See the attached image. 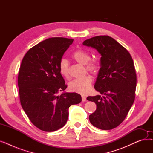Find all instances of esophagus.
<instances>
[{
	"mask_svg": "<svg viewBox=\"0 0 153 153\" xmlns=\"http://www.w3.org/2000/svg\"><path fill=\"white\" fill-rule=\"evenodd\" d=\"M86 100H87V99H86V97H85V96L82 95V102H85Z\"/></svg>",
	"mask_w": 153,
	"mask_h": 153,
	"instance_id": "obj_1",
	"label": "esophagus"
}]
</instances>
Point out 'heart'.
Returning <instances> with one entry per match:
<instances>
[{
	"label": "heart",
	"mask_w": 153,
	"mask_h": 153,
	"mask_svg": "<svg viewBox=\"0 0 153 153\" xmlns=\"http://www.w3.org/2000/svg\"><path fill=\"white\" fill-rule=\"evenodd\" d=\"M72 57L77 62L85 65L86 70L92 74H96L99 71V63L95 60H91V55L87 51L79 49L76 50L72 55ZM59 69L61 74L66 79H69V63L66 59H62L59 62ZM93 82L92 77L87 76L82 78L73 80L69 84V89L72 91L81 94H86L89 92Z\"/></svg>",
	"instance_id": "heart-1"
}]
</instances>
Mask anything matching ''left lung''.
Segmentation results:
<instances>
[{"mask_svg":"<svg viewBox=\"0 0 153 153\" xmlns=\"http://www.w3.org/2000/svg\"><path fill=\"white\" fill-rule=\"evenodd\" d=\"M84 46L100 54V68L94 85L104 96H89L97 108L89 115L91 124L103 130H111L121 124L135 98L136 74L130 54L109 36H97L85 40Z\"/></svg>","mask_w":153,"mask_h":153,"instance_id":"obj_1","label":"left lung"}]
</instances>
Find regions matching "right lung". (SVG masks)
<instances>
[{
  "label": "right lung",
  "instance_id": "right-lung-1",
  "mask_svg": "<svg viewBox=\"0 0 153 153\" xmlns=\"http://www.w3.org/2000/svg\"><path fill=\"white\" fill-rule=\"evenodd\" d=\"M73 39H46L28 51L18 76L22 107L31 123L39 130L51 132L65 125L69 108L82 100L76 92H63L67 85L61 74L59 62Z\"/></svg>",
  "mask_w": 153,
  "mask_h": 153
}]
</instances>
